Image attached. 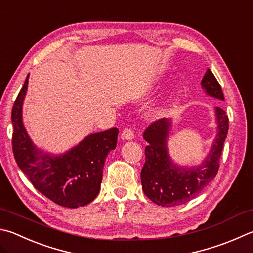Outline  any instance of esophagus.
<instances>
[{
    "instance_id": "esophagus-1",
    "label": "esophagus",
    "mask_w": 253,
    "mask_h": 253,
    "mask_svg": "<svg viewBox=\"0 0 253 253\" xmlns=\"http://www.w3.org/2000/svg\"><path fill=\"white\" fill-rule=\"evenodd\" d=\"M122 139L123 140H131L134 139V131H132L130 128H125L122 131Z\"/></svg>"
}]
</instances>
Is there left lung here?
I'll use <instances>...</instances> for the list:
<instances>
[{"instance_id":"left-lung-1","label":"left lung","mask_w":253,"mask_h":253,"mask_svg":"<svg viewBox=\"0 0 253 253\" xmlns=\"http://www.w3.org/2000/svg\"><path fill=\"white\" fill-rule=\"evenodd\" d=\"M207 95L224 100L221 86L209 68L201 81ZM217 136L208 156L199 166L181 167L174 164L168 154L167 138L171 129L169 118H160L151 123L144 132L148 142L145 148L146 162L141 169V186L145 195L162 207H174L194 199L212 181L219 170V163L227 138L229 119L222 108L215 107Z\"/></svg>"}]
</instances>
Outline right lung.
Listing matches in <instances>:
<instances>
[{"instance_id":"obj_1","label":"right lung","mask_w":253,"mask_h":253,"mask_svg":"<svg viewBox=\"0 0 253 253\" xmlns=\"http://www.w3.org/2000/svg\"><path fill=\"white\" fill-rule=\"evenodd\" d=\"M29 75L13 105L12 147L15 162L41 194L67 208L91 203L100 189L105 159L116 148L118 128L90 134L62 155L38 149L23 124L22 107Z\"/></svg>"}]
</instances>
